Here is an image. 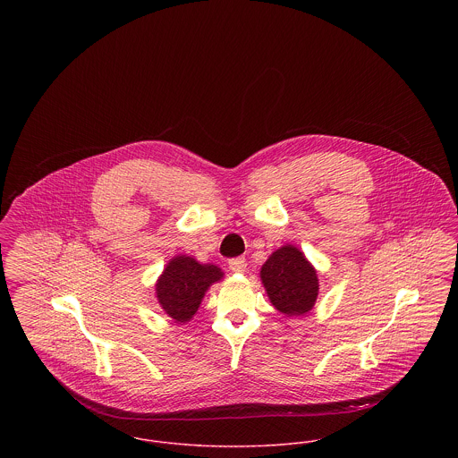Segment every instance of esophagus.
Listing matches in <instances>:
<instances>
[{
  "label": "esophagus",
  "instance_id": "obj_1",
  "mask_svg": "<svg viewBox=\"0 0 458 458\" xmlns=\"http://www.w3.org/2000/svg\"><path fill=\"white\" fill-rule=\"evenodd\" d=\"M229 267L236 273H243L245 267H247V261L245 258H234V259H229Z\"/></svg>",
  "mask_w": 458,
  "mask_h": 458
}]
</instances>
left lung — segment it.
I'll use <instances>...</instances> for the list:
<instances>
[{
  "instance_id": "left-lung-1",
  "label": "left lung",
  "mask_w": 458,
  "mask_h": 458,
  "mask_svg": "<svg viewBox=\"0 0 458 458\" xmlns=\"http://www.w3.org/2000/svg\"><path fill=\"white\" fill-rule=\"evenodd\" d=\"M261 280L271 305L287 318L305 316L314 309L319 294L318 271L300 249L284 245L275 250L262 264Z\"/></svg>"
}]
</instances>
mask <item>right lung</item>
Here are the masks:
<instances>
[{
    "mask_svg": "<svg viewBox=\"0 0 458 458\" xmlns=\"http://www.w3.org/2000/svg\"><path fill=\"white\" fill-rule=\"evenodd\" d=\"M224 278L215 264H200L191 256H176L157 280V300L174 323H189L211 284Z\"/></svg>",
    "mask_w": 458,
    "mask_h": 458,
    "instance_id": "obj_1",
    "label": "right lung"
}]
</instances>
